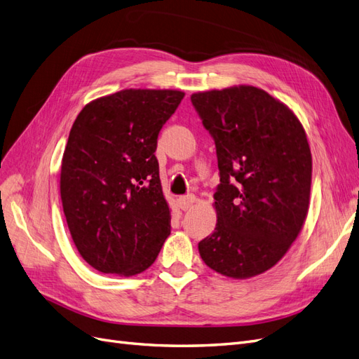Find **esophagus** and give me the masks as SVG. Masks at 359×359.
<instances>
[{
  "mask_svg": "<svg viewBox=\"0 0 359 359\" xmlns=\"http://www.w3.org/2000/svg\"><path fill=\"white\" fill-rule=\"evenodd\" d=\"M194 202H196V196H194V194H187V196H180L178 198V206L182 211L191 210Z\"/></svg>",
  "mask_w": 359,
  "mask_h": 359,
  "instance_id": "34e87169",
  "label": "esophagus"
}]
</instances>
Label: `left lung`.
<instances>
[{
	"mask_svg": "<svg viewBox=\"0 0 359 359\" xmlns=\"http://www.w3.org/2000/svg\"><path fill=\"white\" fill-rule=\"evenodd\" d=\"M215 142L217 224L199 243L203 262L231 278L265 273L283 257L309 212L311 153L289 107L252 85L191 94Z\"/></svg>",
	"mask_w": 359,
	"mask_h": 359,
	"instance_id": "obj_1",
	"label": "left lung"
}]
</instances>
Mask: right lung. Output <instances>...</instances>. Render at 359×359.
I'll use <instances>...</instances> for the list:
<instances>
[{"label": "right lung", "instance_id": "add662e5", "mask_svg": "<svg viewBox=\"0 0 359 359\" xmlns=\"http://www.w3.org/2000/svg\"><path fill=\"white\" fill-rule=\"evenodd\" d=\"M184 95L121 90L85 104L74 119L61 161V202L76 248L100 273H144L170 233L154 153Z\"/></svg>", "mask_w": 359, "mask_h": 359}]
</instances>
